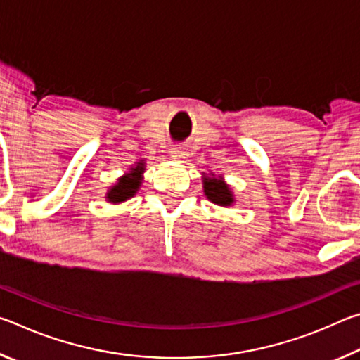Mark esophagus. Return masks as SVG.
<instances>
[{
	"mask_svg": "<svg viewBox=\"0 0 360 360\" xmlns=\"http://www.w3.org/2000/svg\"><path fill=\"white\" fill-rule=\"evenodd\" d=\"M172 155L174 157V158H178V160H184V158H187V155H188V152L182 148V146H174V148L172 149Z\"/></svg>",
	"mask_w": 360,
	"mask_h": 360,
	"instance_id": "34e87169",
	"label": "esophagus"
}]
</instances>
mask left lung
Returning <instances> with one entry per match:
<instances>
[{"instance_id":"8db88e82","label":"left lung","mask_w":360,"mask_h":360,"mask_svg":"<svg viewBox=\"0 0 360 360\" xmlns=\"http://www.w3.org/2000/svg\"><path fill=\"white\" fill-rule=\"evenodd\" d=\"M205 193L212 203L221 205V206H229L233 203V198H231V192L229 191L227 184L224 181L216 179V178H205L203 181Z\"/></svg>"}]
</instances>
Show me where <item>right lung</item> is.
<instances>
[{
  "label": "right lung",
  "instance_id": "right-lung-1",
  "mask_svg": "<svg viewBox=\"0 0 360 360\" xmlns=\"http://www.w3.org/2000/svg\"><path fill=\"white\" fill-rule=\"evenodd\" d=\"M143 169H144L143 163H139L138 168H133L131 173L125 174L124 178H120L117 184H115L108 193L109 202L119 203V202H125L127 198L133 197V195H135L139 188V184H141Z\"/></svg>",
  "mask_w": 360,
  "mask_h": 360
}]
</instances>
